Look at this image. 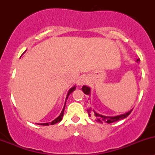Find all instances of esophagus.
Wrapping results in <instances>:
<instances>
[{
  "mask_svg": "<svg viewBox=\"0 0 155 155\" xmlns=\"http://www.w3.org/2000/svg\"><path fill=\"white\" fill-rule=\"evenodd\" d=\"M87 80H88V79H87V77L86 76H81V77H79V79H78L77 85H79V86H81V85H85V83H87Z\"/></svg>",
  "mask_w": 155,
  "mask_h": 155,
  "instance_id": "1",
  "label": "esophagus"
}]
</instances>
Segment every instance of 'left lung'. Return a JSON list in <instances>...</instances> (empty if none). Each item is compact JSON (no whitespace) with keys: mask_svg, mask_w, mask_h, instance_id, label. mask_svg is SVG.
Returning <instances> with one entry per match:
<instances>
[{"mask_svg":"<svg viewBox=\"0 0 155 155\" xmlns=\"http://www.w3.org/2000/svg\"><path fill=\"white\" fill-rule=\"evenodd\" d=\"M140 61V59H137V63H139ZM82 91L85 94H87V95L91 94V88L88 86L83 85L82 87ZM132 110H133V109H130V111H128V112H126V113L121 114V115H115V116H106V115H101V114L97 113V112H95L94 109L92 110L91 108L88 109V110H87V112H88V114L90 116H91V115H94V116L96 117V119H97L96 121H98V122H100V123H105L106 122V123H108V124H110V123L115 122V121H119V120L124 119V118H127V117L128 115L130 114V112H132Z\"/></svg>","mask_w":155,"mask_h":155,"instance_id":"8db88e82","label":"left lung"}]
</instances>
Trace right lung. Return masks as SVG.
Listing matches in <instances>:
<instances>
[{"mask_svg": "<svg viewBox=\"0 0 155 155\" xmlns=\"http://www.w3.org/2000/svg\"><path fill=\"white\" fill-rule=\"evenodd\" d=\"M75 90H76V85H74V86H73V87H72L71 88H70V90H69V91L68 92V94H67L66 101H67V100H68V98L69 95H70V94L72 93V92L74 91ZM66 101H65L64 106V108H63V109H62L60 115H59L58 116L57 118H55V119L53 120V121H51V122H48V123H42V124H41V125H44V126H47V125H49V124H51V125H52V124H56V123L60 122V121H61V120H62V118H63V116H64V108H65V105H66Z\"/></svg>", "mask_w": 155, "mask_h": 155, "instance_id": "obj_1", "label": "right lung"}]
</instances>
